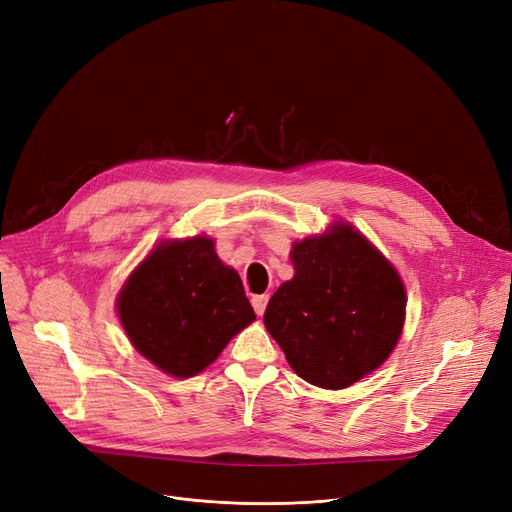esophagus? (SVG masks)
I'll use <instances>...</instances> for the list:
<instances>
[{"mask_svg":"<svg viewBox=\"0 0 512 512\" xmlns=\"http://www.w3.org/2000/svg\"><path fill=\"white\" fill-rule=\"evenodd\" d=\"M267 302H269V296H267V294H261V296H253V298H251V304H253L257 316H263V312H265V308H267Z\"/></svg>","mask_w":512,"mask_h":512,"instance_id":"1","label":"esophagus"}]
</instances>
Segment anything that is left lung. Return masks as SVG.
Returning a JSON list of instances; mask_svg holds the SVG:
<instances>
[{"mask_svg": "<svg viewBox=\"0 0 512 512\" xmlns=\"http://www.w3.org/2000/svg\"><path fill=\"white\" fill-rule=\"evenodd\" d=\"M294 277L271 296L263 322L296 374L341 390L394 351L406 290L394 265L347 222L292 247Z\"/></svg>", "mask_w": 512, "mask_h": 512, "instance_id": "left-lung-1", "label": "left lung"}]
</instances>
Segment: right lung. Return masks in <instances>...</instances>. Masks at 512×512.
Listing matches in <instances>:
<instances>
[{"mask_svg":"<svg viewBox=\"0 0 512 512\" xmlns=\"http://www.w3.org/2000/svg\"><path fill=\"white\" fill-rule=\"evenodd\" d=\"M116 308L134 349L173 378L200 374L255 320L239 273L218 259L208 237L153 247Z\"/></svg>","mask_w":512,"mask_h":512,"instance_id":"1","label":"right lung"}]
</instances>
